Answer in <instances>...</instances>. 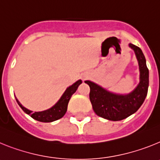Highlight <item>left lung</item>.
<instances>
[{
	"mask_svg": "<svg viewBox=\"0 0 160 160\" xmlns=\"http://www.w3.org/2000/svg\"><path fill=\"white\" fill-rule=\"evenodd\" d=\"M129 46L135 51L140 71V82L131 94L128 95L114 94L92 82H85L90 88V100L93 110L97 115L106 119L119 121L128 118L138 111L148 94L149 71L147 67L146 59L140 48L133 44H129Z\"/></svg>",
	"mask_w": 160,
	"mask_h": 160,
	"instance_id": "1",
	"label": "left lung"
}]
</instances>
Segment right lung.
<instances>
[{"label":"right lung","instance_id":"1","mask_svg":"<svg viewBox=\"0 0 160 160\" xmlns=\"http://www.w3.org/2000/svg\"><path fill=\"white\" fill-rule=\"evenodd\" d=\"M82 83L81 80L76 82L74 84H73L71 87H68L63 95L60 98L58 102L52 108L46 110V111H42V112H34L32 113V111H29L28 109L24 107L19 102L18 99L16 98L17 102H18V105L21 107V108L29 115H30L32 118L38 120L39 122H50L58 120L59 118H62L64 116V114H66V111H67V106L69 101H70V98L73 95V93H75L77 90L78 86Z\"/></svg>","mask_w":160,"mask_h":160}]
</instances>
